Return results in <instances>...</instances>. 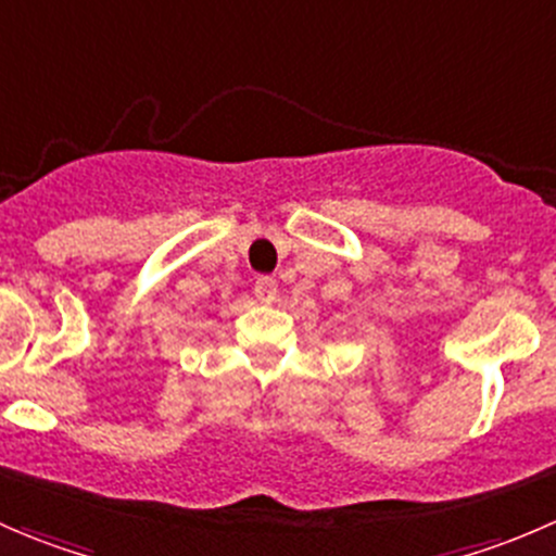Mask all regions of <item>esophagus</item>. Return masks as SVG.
I'll list each match as a JSON object with an SVG mask.
<instances>
[{
  "instance_id": "esophagus-1",
  "label": "esophagus",
  "mask_w": 556,
  "mask_h": 556,
  "mask_svg": "<svg viewBox=\"0 0 556 556\" xmlns=\"http://www.w3.org/2000/svg\"><path fill=\"white\" fill-rule=\"evenodd\" d=\"M277 279L274 277H257L255 279V295L257 301H263V304H271L274 299H277Z\"/></svg>"
}]
</instances>
